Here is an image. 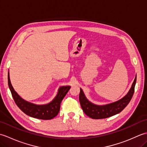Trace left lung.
Masks as SVG:
<instances>
[{
    "label": "left lung",
    "mask_w": 147,
    "mask_h": 147,
    "mask_svg": "<svg viewBox=\"0 0 147 147\" xmlns=\"http://www.w3.org/2000/svg\"><path fill=\"white\" fill-rule=\"evenodd\" d=\"M136 82V76L132 84L131 88L128 93L123 98L111 104L104 105H98L90 102L84 94L83 90L80 89L79 100L83 112L88 116L94 119H105L119 113L129 104L132 98Z\"/></svg>",
    "instance_id": "8db88e82"
}]
</instances>
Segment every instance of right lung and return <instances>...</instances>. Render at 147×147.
Instances as JSON below:
<instances>
[{
  "mask_svg": "<svg viewBox=\"0 0 147 147\" xmlns=\"http://www.w3.org/2000/svg\"><path fill=\"white\" fill-rule=\"evenodd\" d=\"M8 85L18 107L29 116L43 120L52 119L58 114L62 99L71 88L70 86H61L58 90L57 95L52 102L45 105H36L24 100L14 91L11 83L9 73H8Z\"/></svg>",
  "mask_w": 147,
  "mask_h": 147,
  "instance_id": "obj_1",
  "label": "right lung"
}]
</instances>
